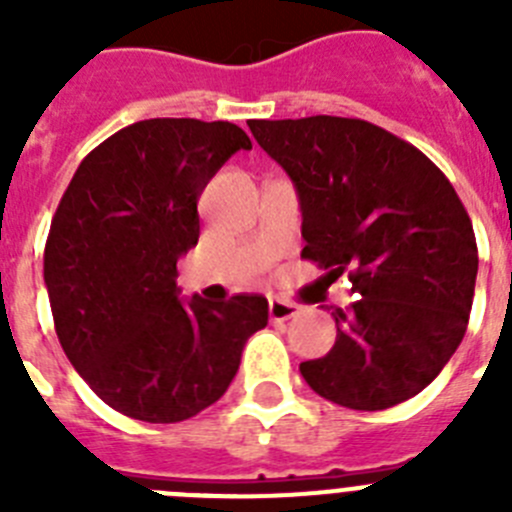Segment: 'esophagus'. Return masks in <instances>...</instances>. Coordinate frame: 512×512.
<instances>
[{
  "mask_svg": "<svg viewBox=\"0 0 512 512\" xmlns=\"http://www.w3.org/2000/svg\"><path fill=\"white\" fill-rule=\"evenodd\" d=\"M297 312H300V307H297L295 302H287V300L269 302V318L274 320V323H284V320L295 318Z\"/></svg>",
  "mask_w": 512,
  "mask_h": 512,
  "instance_id": "34e87169",
  "label": "esophagus"
}]
</instances>
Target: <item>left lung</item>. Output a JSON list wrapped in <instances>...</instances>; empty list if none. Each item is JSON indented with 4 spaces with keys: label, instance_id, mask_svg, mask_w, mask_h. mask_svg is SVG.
<instances>
[{
    "label": "left lung",
    "instance_id": "8db88e82",
    "mask_svg": "<svg viewBox=\"0 0 512 512\" xmlns=\"http://www.w3.org/2000/svg\"><path fill=\"white\" fill-rule=\"evenodd\" d=\"M253 138L295 182L302 259L348 274L338 336L300 372L325 400L384 410L438 377L467 333L477 241L459 194L408 140L356 117L248 120Z\"/></svg>",
    "mask_w": 512,
    "mask_h": 512
}]
</instances>
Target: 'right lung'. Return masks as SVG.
Returning <instances> with one entry per match:
<instances>
[{
	"label": "right lung",
	"instance_id": "right-lung-1",
	"mask_svg": "<svg viewBox=\"0 0 512 512\" xmlns=\"http://www.w3.org/2000/svg\"><path fill=\"white\" fill-rule=\"evenodd\" d=\"M251 138L233 122L153 117L117 130L76 169L45 241L61 348L94 395L146 423H179L225 395L269 323L261 295L179 300L176 261L197 246V200Z\"/></svg>",
	"mask_w": 512,
	"mask_h": 512
}]
</instances>
